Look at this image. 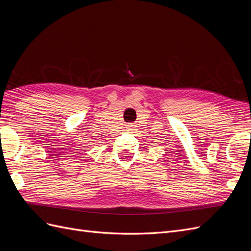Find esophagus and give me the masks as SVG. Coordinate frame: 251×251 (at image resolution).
Here are the masks:
<instances>
[{"label": "esophagus", "instance_id": "esophagus-1", "mask_svg": "<svg viewBox=\"0 0 251 251\" xmlns=\"http://www.w3.org/2000/svg\"><path fill=\"white\" fill-rule=\"evenodd\" d=\"M135 130V126L134 125H128L127 126H126V131H134Z\"/></svg>", "mask_w": 251, "mask_h": 251}]
</instances>
